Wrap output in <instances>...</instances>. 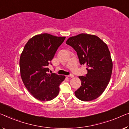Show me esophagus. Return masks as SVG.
Returning a JSON list of instances; mask_svg holds the SVG:
<instances>
[{"label":"esophagus","instance_id":"obj_1","mask_svg":"<svg viewBox=\"0 0 129 129\" xmlns=\"http://www.w3.org/2000/svg\"><path fill=\"white\" fill-rule=\"evenodd\" d=\"M67 76L69 77V78H74V75H72V74H71V75H68Z\"/></svg>","mask_w":129,"mask_h":129}]
</instances>
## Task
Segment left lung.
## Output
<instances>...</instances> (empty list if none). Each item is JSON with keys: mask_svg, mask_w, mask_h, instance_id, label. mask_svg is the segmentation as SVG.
<instances>
[{"mask_svg": "<svg viewBox=\"0 0 129 129\" xmlns=\"http://www.w3.org/2000/svg\"><path fill=\"white\" fill-rule=\"evenodd\" d=\"M66 43L76 51L80 64L87 65V74L79 76L82 86L75 94L83 101L96 99L106 89L112 72V61L107 44L98 36L86 34L70 37Z\"/></svg>", "mask_w": 129, "mask_h": 129, "instance_id": "left-lung-1", "label": "left lung"}]
</instances>
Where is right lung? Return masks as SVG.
<instances>
[{
    "label": "right lung",
    "mask_w": 129,
    "mask_h": 129,
    "mask_svg": "<svg viewBox=\"0 0 129 129\" xmlns=\"http://www.w3.org/2000/svg\"><path fill=\"white\" fill-rule=\"evenodd\" d=\"M65 39L42 34L30 38L25 45L20 59L21 76L28 91L38 100L50 101L58 94L65 76L48 74V66Z\"/></svg>",
    "instance_id": "right-lung-1"
}]
</instances>
